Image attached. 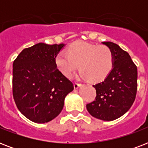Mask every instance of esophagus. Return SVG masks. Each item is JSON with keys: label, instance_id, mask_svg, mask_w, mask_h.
I'll return each mask as SVG.
<instances>
[{"label": "esophagus", "instance_id": "obj_1", "mask_svg": "<svg viewBox=\"0 0 148 148\" xmlns=\"http://www.w3.org/2000/svg\"><path fill=\"white\" fill-rule=\"evenodd\" d=\"M81 84H77V83H74V89H77V88H78L79 87H81Z\"/></svg>", "mask_w": 148, "mask_h": 148}]
</instances>
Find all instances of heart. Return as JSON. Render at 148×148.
Returning a JSON list of instances; mask_svg holds the SVG:
<instances>
[{
	"instance_id": "1",
	"label": "heart",
	"mask_w": 148,
	"mask_h": 148,
	"mask_svg": "<svg viewBox=\"0 0 148 148\" xmlns=\"http://www.w3.org/2000/svg\"><path fill=\"white\" fill-rule=\"evenodd\" d=\"M78 64L82 77L94 82L103 81L114 66L112 51L105 45L77 41L70 45L67 53L60 52L56 56V67L67 78L73 77Z\"/></svg>"
}]
</instances>
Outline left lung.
Listing matches in <instances>:
<instances>
[{
    "instance_id": "8db88e82",
    "label": "left lung",
    "mask_w": 148,
    "mask_h": 148,
    "mask_svg": "<svg viewBox=\"0 0 148 148\" xmlns=\"http://www.w3.org/2000/svg\"><path fill=\"white\" fill-rule=\"evenodd\" d=\"M113 53L114 66L104 81L94 86L95 101L87 104L90 114L110 121L124 115L135 100L138 88V69L129 53L113 42H102Z\"/></svg>"
}]
</instances>
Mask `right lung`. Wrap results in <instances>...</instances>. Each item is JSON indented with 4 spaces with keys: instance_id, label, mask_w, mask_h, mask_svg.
<instances>
[{
    "instance_id": "right-lung-1",
    "label": "right lung",
    "mask_w": 148,
    "mask_h": 148,
    "mask_svg": "<svg viewBox=\"0 0 148 148\" xmlns=\"http://www.w3.org/2000/svg\"><path fill=\"white\" fill-rule=\"evenodd\" d=\"M64 45L38 43L23 50L14 61L13 97L18 110L31 121L44 124L55 118L65 97L74 90L55 65Z\"/></svg>"
}]
</instances>
